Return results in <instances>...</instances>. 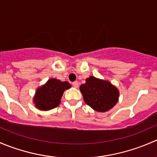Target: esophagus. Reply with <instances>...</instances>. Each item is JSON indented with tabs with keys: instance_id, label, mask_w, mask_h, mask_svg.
Masks as SVG:
<instances>
[{
	"instance_id": "1",
	"label": "esophagus",
	"mask_w": 157,
	"mask_h": 157,
	"mask_svg": "<svg viewBox=\"0 0 157 157\" xmlns=\"http://www.w3.org/2000/svg\"><path fill=\"white\" fill-rule=\"evenodd\" d=\"M73 86H74V87L75 88H77L79 86V84H78V82L77 81H74V82H73Z\"/></svg>"
}]
</instances>
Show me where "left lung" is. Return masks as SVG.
I'll return each instance as SVG.
<instances>
[{"mask_svg": "<svg viewBox=\"0 0 157 157\" xmlns=\"http://www.w3.org/2000/svg\"><path fill=\"white\" fill-rule=\"evenodd\" d=\"M85 103L95 111L105 112L118 102L119 91L108 80L90 76L86 83L80 86Z\"/></svg>", "mask_w": 157, "mask_h": 157, "instance_id": "obj_1", "label": "left lung"}]
</instances>
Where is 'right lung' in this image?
<instances>
[{
  "label": "right lung",
  "mask_w": 157,
  "mask_h": 157,
  "mask_svg": "<svg viewBox=\"0 0 157 157\" xmlns=\"http://www.w3.org/2000/svg\"><path fill=\"white\" fill-rule=\"evenodd\" d=\"M71 87L67 81H61L58 79H49L46 83L36 90L33 98L35 106L39 110L48 111L56 108L61 102L63 93Z\"/></svg>",
  "instance_id": "1"
}]
</instances>
